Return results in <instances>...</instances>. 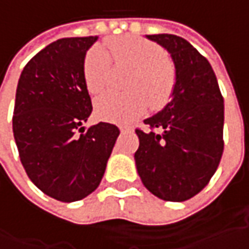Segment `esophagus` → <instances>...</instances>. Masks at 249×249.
I'll return each instance as SVG.
<instances>
[{
    "instance_id": "1",
    "label": "esophagus",
    "mask_w": 249,
    "mask_h": 249,
    "mask_svg": "<svg viewBox=\"0 0 249 249\" xmlns=\"http://www.w3.org/2000/svg\"><path fill=\"white\" fill-rule=\"evenodd\" d=\"M119 129L122 133H124V131H129V127H126V126H119Z\"/></svg>"
}]
</instances>
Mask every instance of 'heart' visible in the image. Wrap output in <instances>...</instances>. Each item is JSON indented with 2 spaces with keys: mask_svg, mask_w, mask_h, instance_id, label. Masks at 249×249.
Returning a JSON list of instances; mask_svg holds the SVG:
<instances>
[{
  "mask_svg": "<svg viewBox=\"0 0 249 249\" xmlns=\"http://www.w3.org/2000/svg\"><path fill=\"white\" fill-rule=\"evenodd\" d=\"M108 47L115 61L130 66L134 73L127 84L131 92L124 95L107 92L97 98L95 113L100 119L127 123L142 115L148 105L162 108L170 100L176 84V71L159 45L124 36L109 40ZM110 65L109 53L104 47L94 45L87 51L83 76L90 92L98 94L105 90L109 83Z\"/></svg>",
  "mask_w": 249,
  "mask_h": 249,
  "instance_id": "heart-1",
  "label": "heart"
}]
</instances>
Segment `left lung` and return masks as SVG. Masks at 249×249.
I'll use <instances>...</instances> for the list:
<instances>
[{"label": "left lung", "mask_w": 249, "mask_h": 249, "mask_svg": "<svg viewBox=\"0 0 249 249\" xmlns=\"http://www.w3.org/2000/svg\"><path fill=\"white\" fill-rule=\"evenodd\" d=\"M147 38L170 53L176 69L172 100L136 129L134 154L142 184L163 201L183 202L209 183L223 154L225 105L215 72L205 56L175 34ZM157 131H155V129Z\"/></svg>", "instance_id": "1"}]
</instances>
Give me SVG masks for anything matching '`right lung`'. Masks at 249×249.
Segmentation results:
<instances>
[{"label": "right lung", "mask_w": 249, "mask_h": 249, "mask_svg": "<svg viewBox=\"0 0 249 249\" xmlns=\"http://www.w3.org/2000/svg\"><path fill=\"white\" fill-rule=\"evenodd\" d=\"M97 36L56 40L22 71L12 129L29 178L62 202L80 201L100 186L119 136L115 124L83 127L92 105L83 76L86 53Z\"/></svg>", "instance_id": "right-lung-1"}]
</instances>
